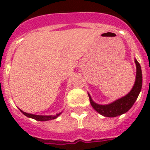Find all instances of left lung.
<instances>
[{
	"mask_svg": "<svg viewBox=\"0 0 150 150\" xmlns=\"http://www.w3.org/2000/svg\"><path fill=\"white\" fill-rule=\"evenodd\" d=\"M135 63L136 65V75H135V83L131 89V91L128 94H126L125 96H122L121 98L114 100L107 104H100V103L94 102L90 94L88 93L89 101H90L92 107L96 111L98 112L99 114L107 117H115L120 116L121 114H125L126 112H128L132 108L139 95L142 86V74L141 66L135 58Z\"/></svg>",
	"mask_w": 150,
	"mask_h": 150,
	"instance_id": "left-lung-1",
	"label": "left lung"
}]
</instances>
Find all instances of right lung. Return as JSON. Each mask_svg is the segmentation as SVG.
<instances>
[{"instance_id": "obj_1", "label": "right lung", "mask_w": 150, "mask_h": 150, "mask_svg": "<svg viewBox=\"0 0 150 150\" xmlns=\"http://www.w3.org/2000/svg\"><path fill=\"white\" fill-rule=\"evenodd\" d=\"M22 113L24 115H25L26 117H29V118L35 119L36 121H51V120H54V119H56L57 117H58L61 114L62 112H60V113H57L55 115H37V114H29V113H26V112H24L22 110H20Z\"/></svg>"}]
</instances>
